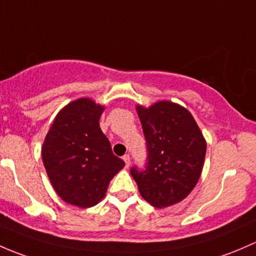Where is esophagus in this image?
<instances>
[{
  "label": "esophagus",
  "mask_w": 256,
  "mask_h": 256,
  "mask_svg": "<svg viewBox=\"0 0 256 256\" xmlns=\"http://www.w3.org/2000/svg\"><path fill=\"white\" fill-rule=\"evenodd\" d=\"M123 160H124L126 162V166L129 168V165H130V156H129L128 154H126L124 156H123Z\"/></svg>",
  "instance_id": "obj_1"
}]
</instances>
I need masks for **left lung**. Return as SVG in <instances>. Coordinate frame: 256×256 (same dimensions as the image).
<instances>
[{
    "label": "left lung",
    "mask_w": 256,
    "mask_h": 256,
    "mask_svg": "<svg viewBox=\"0 0 256 256\" xmlns=\"http://www.w3.org/2000/svg\"><path fill=\"white\" fill-rule=\"evenodd\" d=\"M146 144L144 168H130L142 197L155 207L182 201L201 176L206 140L188 110L162 101L136 107Z\"/></svg>",
    "instance_id": "1"
}]
</instances>
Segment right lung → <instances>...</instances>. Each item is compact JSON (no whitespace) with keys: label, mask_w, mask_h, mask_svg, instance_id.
I'll return each mask as SVG.
<instances>
[{"label":"right lung","mask_w":256,"mask_h":256,"mask_svg":"<svg viewBox=\"0 0 256 256\" xmlns=\"http://www.w3.org/2000/svg\"><path fill=\"white\" fill-rule=\"evenodd\" d=\"M102 110L90 98L71 102L60 110L44 140L42 156L50 182L74 206L98 204L113 176L124 166L100 128Z\"/></svg>","instance_id":"1"}]
</instances>
